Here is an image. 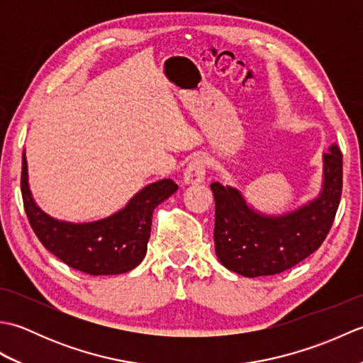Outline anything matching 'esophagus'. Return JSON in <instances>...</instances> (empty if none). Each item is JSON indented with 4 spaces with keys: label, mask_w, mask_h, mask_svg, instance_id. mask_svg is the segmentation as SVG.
Returning <instances> with one entry per match:
<instances>
[{
    "label": "esophagus",
    "mask_w": 363,
    "mask_h": 363,
    "mask_svg": "<svg viewBox=\"0 0 363 363\" xmlns=\"http://www.w3.org/2000/svg\"><path fill=\"white\" fill-rule=\"evenodd\" d=\"M206 176V160L203 157H195L187 165L184 172V182L186 184H201Z\"/></svg>",
    "instance_id": "obj_1"
}]
</instances>
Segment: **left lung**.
<instances>
[{
  "instance_id": "1",
  "label": "left lung",
  "mask_w": 363,
  "mask_h": 363,
  "mask_svg": "<svg viewBox=\"0 0 363 363\" xmlns=\"http://www.w3.org/2000/svg\"><path fill=\"white\" fill-rule=\"evenodd\" d=\"M342 157L338 146L330 145L323 154L318 196L281 215L256 211L233 186L211 184L215 198V252L221 264L245 277L272 276L295 267L317 251L340 204Z\"/></svg>"
}]
</instances>
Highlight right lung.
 I'll use <instances>...</instances> for the list:
<instances>
[{
    "label": "right lung",
    "instance_id": "1",
    "mask_svg": "<svg viewBox=\"0 0 363 363\" xmlns=\"http://www.w3.org/2000/svg\"><path fill=\"white\" fill-rule=\"evenodd\" d=\"M176 190L172 179H160L143 187L111 217L90 223L62 221L50 217L34 201L23 152L21 195L30 228L51 254L91 276L121 274L140 264L150 240L152 212Z\"/></svg>",
    "mask_w": 363,
    "mask_h": 363
}]
</instances>
